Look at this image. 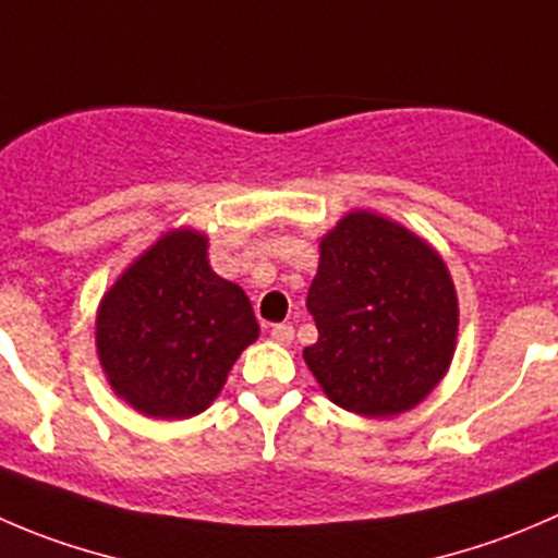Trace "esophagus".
Returning <instances> with one entry per match:
<instances>
[{
	"instance_id": "esophagus-1",
	"label": "esophagus",
	"mask_w": 558,
	"mask_h": 558,
	"mask_svg": "<svg viewBox=\"0 0 558 558\" xmlns=\"http://www.w3.org/2000/svg\"><path fill=\"white\" fill-rule=\"evenodd\" d=\"M269 335H272L275 343L289 345L291 340H294V327H291V324H275V327L269 329Z\"/></svg>"
}]
</instances>
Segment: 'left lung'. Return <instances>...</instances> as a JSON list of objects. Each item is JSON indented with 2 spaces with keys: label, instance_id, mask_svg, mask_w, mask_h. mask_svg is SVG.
<instances>
[{
  "label": "left lung",
  "instance_id": "8db88e82",
  "mask_svg": "<svg viewBox=\"0 0 558 558\" xmlns=\"http://www.w3.org/2000/svg\"><path fill=\"white\" fill-rule=\"evenodd\" d=\"M318 340L302 351L335 405L387 420L450 371L458 294L445 258L405 226L354 209L318 242L307 291Z\"/></svg>",
  "mask_w": 558,
  "mask_h": 558
}]
</instances>
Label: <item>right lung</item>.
<instances>
[{
  "instance_id": "1",
  "label": "right lung",
  "mask_w": 558,
  "mask_h": 558,
  "mask_svg": "<svg viewBox=\"0 0 558 558\" xmlns=\"http://www.w3.org/2000/svg\"><path fill=\"white\" fill-rule=\"evenodd\" d=\"M209 236L171 229L106 289L95 345L113 395L153 420L213 405L236 356L258 338L251 300L209 267Z\"/></svg>"
}]
</instances>
